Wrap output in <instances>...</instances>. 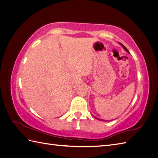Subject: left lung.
<instances>
[{
  "instance_id": "left-lung-1",
  "label": "left lung",
  "mask_w": 158,
  "mask_h": 158,
  "mask_svg": "<svg viewBox=\"0 0 158 158\" xmlns=\"http://www.w3.org/2000/svg\"><path fill=\"white\" fill-rule=\"evenodd\" d=\"M121 45L123 46V48H124V49H125V50H126V51H127L128 52H129V51H128V49H127L126 48V47H125V46H124V45H123V44H121ZM92 116H93V117H94V118H97V119H98V120H101V121H105V120H102V119H100V118H97V117H95L94 115H92Z\"/></svg>"
}]
</instances>
